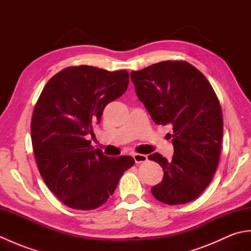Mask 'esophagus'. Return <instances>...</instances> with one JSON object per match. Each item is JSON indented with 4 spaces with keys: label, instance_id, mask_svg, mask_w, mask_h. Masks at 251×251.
I'll list each match as a JSON object with an SVG mask.
<instances>
[{
    "label": "esophagus",
    "instance_id": "esophagus-1",
    "mask_svg": "<svg viewBox=\"0 0 251 251\" xmlns=\"http://www.w3.org/2000/svg\"><path fill=\"white\" fill-rule=\"evenodd\" d=\"M132 157H134V159H135V162H136V163H143V162H147V159H148L147 155H145V154H138V153L134 154V155H132Z\"/></svg>",
    "mask_w": 251,
    "mask_h": 251
}]
</instances>
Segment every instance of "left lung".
<instances>
[{"instance_id":"left-lung-1","label":"left lung","mask_w":251,"mask_h":251,"mask_svg":"<svg viewBox=\"0 0 251 251\" xmlns=\"http://www.w3.org/2000/svg\"><path fill=\"white\" fill-rule=\"evenodd\" d=\"M137 97L157 125H172V159L153 153L163 180L151 189L167 205L197 199L214 177L219 163L223 120L219 100L207 78L185 61H162L132 71Z\"/></svg>"}]
</instances>
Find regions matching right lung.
<instances>
[{
	"instance_id": "obj_1",
	"label": "right lung",
	"mask_w": 251,
	"mask_h": 251,
	"mask_svg": "<svg viewBox=\"0 0 251 251\" xmlns=\"http://www.w3.org/2000/svg\"><path fill=\"white\" fill-rule=\"evenodd\" d=\"M128 82L125 70L78 66L63 69L42 90L32 114V146L44 182L68 207L103 205L135 164L131 156H106L87 140L105 105L126 92Z\"/></svg>"
}]
</instances>
